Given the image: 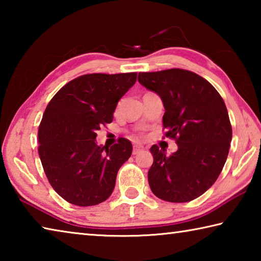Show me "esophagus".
I'll use <instances>...</instances> for the list:
<instances>
[{"mask_svg":"<svg viewBox=\"0 0 261 261\" xmlns=\"http://www.w3.org/2000/svg\"><path fill=\"white\" fill-rule=\"evenodd\" d=\"M144 149L143 146H140V145H135L134 146V149H132V153L134 154H138L139 152H141Z\"/></svg>","mask_w":261,"mask_h":261,"instance_id":"1","label":"esophagus"}]
</instances>
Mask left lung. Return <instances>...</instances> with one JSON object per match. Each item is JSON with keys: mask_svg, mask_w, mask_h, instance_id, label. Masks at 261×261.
Listing matches in <instances>:
<instances>
[{"mask_svg": "<svg viewBox=\"0 0 261 261\" xmlns=\"http://www.w3.org/2000/svg\"><path fill=\"white\" fill-rule=\"evenodd\" d=\"M138 82L161 98L166 137L178 146L169 156L151 147L152 192L170 202L196 199L214 184L227 160L232 131L224 101L211 83L188 70L139 72Z\"/></svg>", "mask_w": 261, "mask_h": 261, "instance_id": "8db88e82", "label": "left lung"}]
</instances>
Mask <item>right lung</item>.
Masks as SVG:
<instances>
[{
	"instance_id": "right-lung-1",
	"label": "right lung",
	"mask_w": 261,
	"mask_h": 261,
	"mask_svg": "<svg viewBox=\"0 0 261 261\" xmlns=\"http://www.w3.org/2000/svg\"><path fill=\"white\" fill-rule=\"evenodd\" d=\"M136 81V72L84 74L48 103L39 125V156L53 189L70 204L98 205L112 194L132 145L121 138L99 146L96 131L112 123L117 102Z\"/></svg>"
}]
</instances>
